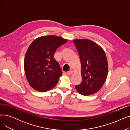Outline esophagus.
I'll list each match as a JSON object with an SVG mask.
<instances>
[{"label":"esophagus","mask_w":130,"mask_h":130,"mask_svg":"<svg viewBox=\"0 0 130 130\" xmlns=\"http://www.w3.org/2000/svg\"><path fill=\"white\" fill-rule=\"evenodd\" d=\"M73 73V71H70L69 72H67V75H71Z\"/></svg>","instance_id":"obj_1"}]
</instances>
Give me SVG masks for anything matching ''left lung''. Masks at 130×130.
<instances>
[{"mask_svg": "<svg viewBox=\"0 0 130 130\" xmlns=\"http://www.w3.org/2000/svg\"><path fill=\"white\" fill-rule=\"evenodd\" d=\"M80 63L82 80L75 86L77 92L83 95L98 92L105 83L108 74L107 57L103 49L89 39H74Z\"/></svg>", "mask_w": 130, "mask_h": 130, "instance_id": "obj_1", "label": "left lung"}]
</instances>
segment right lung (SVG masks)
<instances>
[{"label":"right lung","mask_w":130,"mask_h":130,"mask_svg":"<svg viewBox=\"0 0 130 130\" xmlns=\"http://www.w3.org/2000/svg\"><path fill=\"white\" fill-rule=\"evenodd\" d=\"M67 39L44 36L34 40L26 53L24 69L27 80L34 90L44 92L56 85L62 75L59 63L54 58L58 48Z\"/></svg>","instance_id":"add662e5"}]
</instances>
